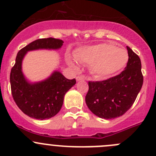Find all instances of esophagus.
Masks as SVG:
<instances>
[{"label":"esophagus","mask_w":156,"mask_h":156,"mask_svg":"<svg viewBox=\"0 0 156 156\" xmlns=\"http://www.w3.org/2000/svg\"><path fill=\"white\" fill-rule=\"evenodd\" d=\"M86 78H85L84 76H76V81H81V80H84Z\"/></svg>","instance_id":"1"}]
</instances>
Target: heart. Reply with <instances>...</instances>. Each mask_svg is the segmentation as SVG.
I'll return each mask as SVG.
<instances>
[{
  "mask_svg": "<svg viewBox=\"0 0 156 156\" xmlns=\"http://www.w3.org/2000/svg\"><path fill=\"white\" fill-rule=\"evenodd\" d=\"M74 56L79 62L91 65V72L98 79L110 77L118 73L127 65L129 60L127 51L109 43L80 47ZM67 62L77 70L78 64L74 59L69 58Z\"/></svg>",
  "mask_w": 156,
  "mask_h": 156,
  "instance_id": "1",
  "label": "heart"
}]
</instances>
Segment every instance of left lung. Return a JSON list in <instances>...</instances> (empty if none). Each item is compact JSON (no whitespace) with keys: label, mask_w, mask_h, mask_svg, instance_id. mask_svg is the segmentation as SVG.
I'll return each instance as SVG.
<instances>
[{"label":"left lung","mask_w":156,"mask_h":156,"mask_svg":"<svg viewBox=\"0 0 156 156\" xmlns=\"http://www.w3.org/2000/svg\"><path fill=\"white\" fill-rule=\"evenodd\" d=\"M127 49L129 60L124 71L108 80L89 82L86 103L89 110L98 118L110 120L126 113L143 86L140 58L128 46Z\"/></svg>","instance_id":"8db88e82"}]
</instances>
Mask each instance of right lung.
<instances>
[{
    "mask_svg": "<svg viewBox=\"0 0 156 156\" xmlns=\"http://www.w3.org/2000/svg\"><path fill=\"white\" fill-rule=\"evenodd\" d=\"M64 41L55 38L37 39L19 51L11 69L10 80L11 92L19 108L29 117L38 120L49 119L61 110L67 91L76 84V80H68L55 70L45 80L30 82L24 75L23 61L27 52L36 50H58Z\"/></svg>",
    "mask_w": 156,
    "mask_h": 156,
    "instance_id": "right-lung-1",
    "label": "right lung"
}]
</instances>
